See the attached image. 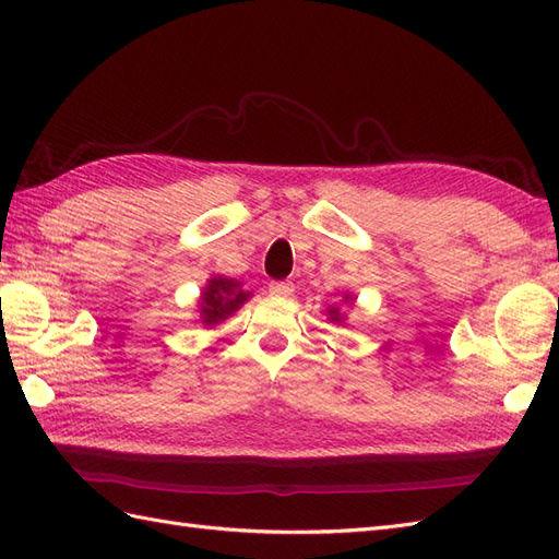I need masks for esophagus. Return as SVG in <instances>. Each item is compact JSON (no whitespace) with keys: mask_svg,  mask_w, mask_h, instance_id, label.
<instances>
[{"mask_svg":"<svg viewBox=\"0 0 559 559\" xmlns=\"http://www.w3.org/2000/svg\"><path fill=\"white\" fill-rule=\"evenodd\" d=\"M267 289H270V294H273V296L286 298V296L294 294V284L292 282H270Z\"/></svg>","mask_w":559,"mask_h":559,"instance_id":"1","label":"esophagus"}]
</instances>
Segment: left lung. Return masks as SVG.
Returning a JSON list of instances; mask_svg holds the SVG:
<instances>
[{"label":"left lung","mask_w":559,"mask_h":559,"mask_svg":"<svg viewBox=\"0 0 559 559\" xmlns=\"http://www.w3.org/2000/svg\"><path fill=\"white\" fill-rule=\"evenodd\" d=\"M345 300H349V296H345ZM329 319L333 321V324H343V319H345V317L341 314V310L331 306V308H329Z\"/></svg>","instance_id":"1"}]
</instances>
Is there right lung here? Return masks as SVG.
Segmentation results:
<instances>
[{
	"mask_svg": "<svg viewBox=\"0 0 559 559\" xmlns=\"http://www.w3.org/2000/svg\"><path fill=\"white\" fill-rule=\"evenodd\" d=\"M249 292H242V284L230 277H212L200 296V321L205 326H214L218 321L228 319L233 312H238L242 302L249 298Z\"/></svg>",
	"mask_w": 559,
	"mask_h": 559,
	"instance_id": "right-lung-1",
	"label": "right lung"
}]
</instances>
